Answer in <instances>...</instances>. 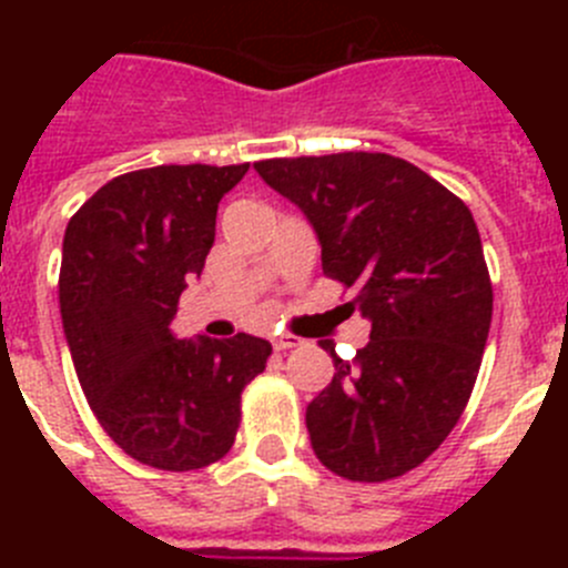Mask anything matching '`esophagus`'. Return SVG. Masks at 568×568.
Wrapping results in <instances>:
<instances>
[{
  "label": "esophagus",
  "instance_id": "34e87169",
  "mask_svg": "<svg viewBox=\"0 0 568 568\" xmlns=\"http://www.w3.org/2000/svg\"><path fill=\"white\" fill-rule=\"evenodd\" d=\"M304 341L295 338V335H275L273 338V346L278 349V353H287V349H295V346H301Z\"/></svg>",
  "mask_w": 568,
  "mask_h": 568
}]
</instances>
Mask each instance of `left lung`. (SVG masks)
<instances>
[{"instance_id":"left-lung-1","label":"left lung","mask_w":568,"mask_h":568,"mask_svg":"<svg viewBox=\"0 0 568 568\" xmlns=\"http://www.w3.org/2000/svg\"><path fill=\"white\" fill-rule=\"evenodd\" d=\"M255 170L298 204L324 275L355 290L369 344L307 406L313 453L329 471L384 484L424 464L469 404L491 324V281L469 207L389 153L267 159Z\"/></svg>"}]
</instances>
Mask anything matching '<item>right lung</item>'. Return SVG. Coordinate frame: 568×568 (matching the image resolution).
I'll return each mask as SVG.
<instances>
[{
	"label": "right lung",
	"mask_w": 568,
	"mask_h": 568,
	"mask_svg": "<svg viewBox=\"0 0 568 568\" xmlns=\"http://www.w3.org/2000/svg\"><path fill=\"white\" fill-rule=\"evenodd\" d=\"M247 170L162 164L115 175L64 230L59 307L79 384L115 446L153 469L222 460L241 393L273 353L244 333H170L187 278L202 275L213 247L219 202Z\"/></svg>",
	"instance_id": "1"
}]
</instances>
